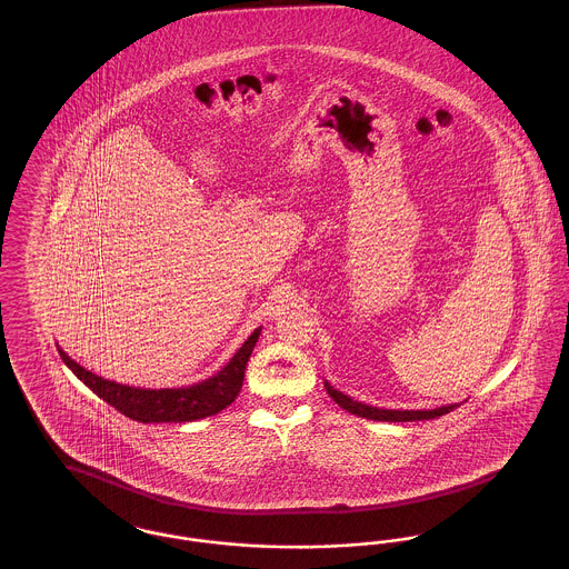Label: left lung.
<instances>
[{
	"label": "left lung",
	"mask_w": 569,
	"mask_h": 569,
	"mask_svg": "<svg viewBox=\"0 0 569 569\" xmlns=\"http://www.w3.org/2000/svg\"><path fill=\"white\" fill-rule=\"evenodd\" d=\"M326 392L335 399V403L343 407L346 411L356 413L360 418H367V420H379V422H413V420H431V418H439L443 413H450L457 406H443L437 407V409H378V407L365 406V403H358L350 399L348 395L335 390L328 381H325Z\"/></svg>",
	"instance_id": "8db88e82"
}]
</instances>
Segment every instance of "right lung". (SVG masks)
<instances>
[{
  "instance_id": "obj_1",
  "label": "right lung",
  "mask_w": 569,
  "mask_h": 569,
  "mask_svg": "<svg viewBox=\"0 0 569 569\" xmlns=\"http://www.w3.org/2000/svg\"><path fill=\"white\" fill-rule=\"evenodd\" d=\"M262 328H256L241 350L213 378L193 383L190 388H162L147 390L132 388L117 381L98 378L82 369L68 353L59 348L61 360L72 369L82 383L93 390L102 401L138 422H191L207 416H216L223 407L230 406L243 386L244 367L256 348Z\"/></svg>"
}]
</instances>
